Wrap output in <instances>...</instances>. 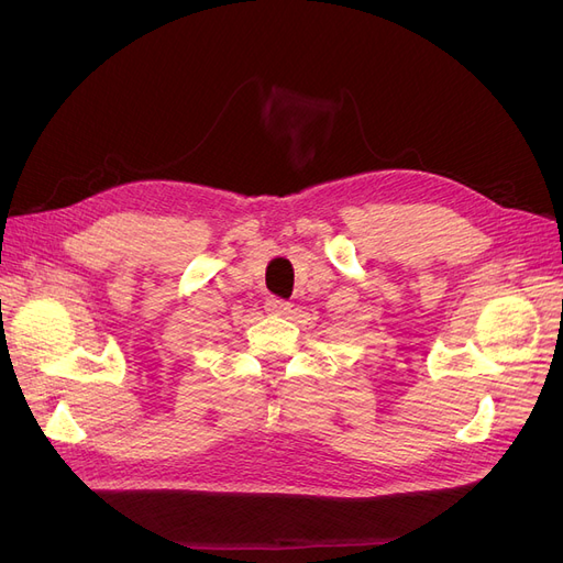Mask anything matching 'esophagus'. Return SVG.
Instances as JSON below:
<instances>
[{"instance_id": "1", "label": "esophagus", "mask_w": 563, "mask_h": 563, "mask_svg": "<svg viewBox=\"0 0 563 563\" xmlns=\"http://www.w3.org/2000/svg\"><path fill=\"white\" fill-rule=\"evenodd\" d=\"M265 310L269 314H286L288 310H291V302H286L282 298H267L265 300Z\"/></svg>"}]
</instances>
